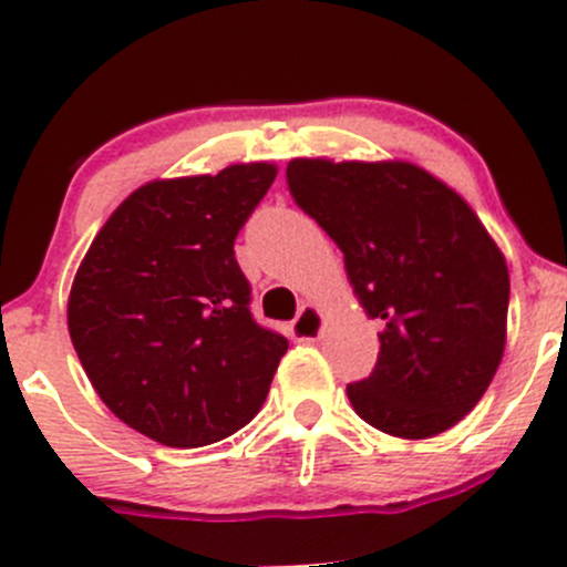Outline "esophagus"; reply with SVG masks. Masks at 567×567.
I'll return each mask as SVG.
<instances>
[{"instance_id": "1", "label": "esophagus", "mask_w": 567, "mask_h": 567, "mask_svg": "<svg viewBox=\"0 0 567 567\" xmlns=\"http://www.w3.org/2000/svg\"><path fill=\"white\" fill-rule=\"evenodd\" d=\"M320 329H323V312H320L318 307L305 305L293 323H290V337L299 342H310L320 334Z\"/></svg>"}]
</instances>
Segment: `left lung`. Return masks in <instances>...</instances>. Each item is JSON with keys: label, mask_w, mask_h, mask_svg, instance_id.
<instances>
[{"label": "left lung", "mask_w": 567, "mask_h": 567, "mask_svg": "<svg viewBox=\"0 0 567 567\" xmlns=\"http://www.w3.org/2000/svg\"><path fill=\"white\" fill-rule=\"evenodd\" d=\"M296 205L346 255L381 351L348 400L368 425L431 439L480 403L507 340L502 249L458 192L411 162L293 158Z\"/></svg>", "instance_id": "8db88e82"}]
</instances>
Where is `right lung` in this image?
Instances as JSON below:
<instances>
[{"instance_id": "right-lung-1", "label": "right lung", "mask_w": 567, "mask_h": 567, "mask_svg": "<svg viewBox=\"0 0 567 567\" xmlns=\"http://www.w3.org/2000/svg\"><path fill=\"white\" fill-rule=\"evenodd\" d=\"M277 177L268 162L151 181L114 208L68 299V331L117 420L205 447L260 411L288 340L255 323L238 230Z\"/></svg>"}]
</instances>
